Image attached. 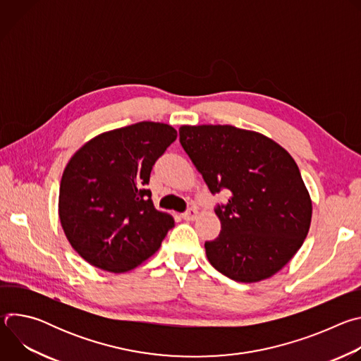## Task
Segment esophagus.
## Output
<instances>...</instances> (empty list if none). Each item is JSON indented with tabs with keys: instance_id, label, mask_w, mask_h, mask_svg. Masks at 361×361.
<instances>
[{
	"instance_id": "34e87169",
	"label": "esophagus",
	"mask_w": 361,
	"mask_h": 361,
	"mask_svg": "<svg viewBox=\"0 0 361 361\" xmlns=\"http://www.w3.org/2000/svg\"><path fill=\"white\" fill-rule=\"evenodd\" d=\"M198 216V212L195 209H188L184 214H183V219L187 220V221H194Z\"/></svg>"
}]
</instances>
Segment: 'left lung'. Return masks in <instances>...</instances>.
Instances as JSON below:
<instances>
[{"label": "left lung", "mask_w": 361, "mask_h": 361, "mask_svg": "<svg viewBox=\"0 0 361 361\" xmlns=\"http://www.w3.org/2000/svg\"><path fill=\"white\" fill-rule=\"evenodd\" d=\"M180 142L213 194L221 231L204 244L210 264L240 283L279 273L310 230L313 204L300 170L274 140L233 126H181Z\"/></svg>", "instance_id": "1"}]
</instances>
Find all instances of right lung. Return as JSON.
<instances>
[{
    "instance_id": "right-lung-1",
    "label": "right lung",
    "mask_w": 361,
    "mask_h": 361,
    "mask_svg": "<svg viewBox=\"0 0 361 361\" xmlns=\"http://www.w3.org/2000/svg\"><path fill=\"white\" fill-rule=\"evenodd\" d=\"M177 131L141 121L101 133L64 169L59 216L71 247L94 267L126 273L156 252L174 219L154 207L149 173Z\"/></svg>"
}]
</instances>
